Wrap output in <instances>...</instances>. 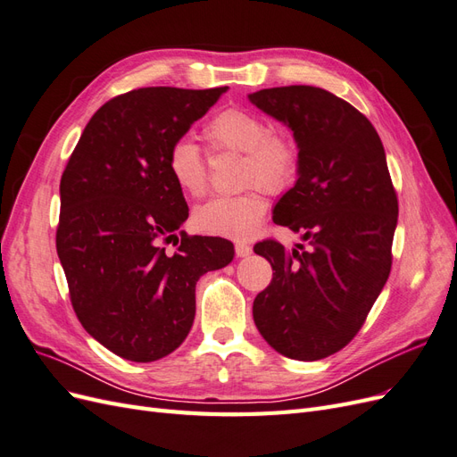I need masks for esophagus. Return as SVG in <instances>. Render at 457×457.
I'll return each instance as SVG.
<instances>
[{
  "label": "esophagus",
  "instance_id": "esophagus-1",
  "mask_svg": "<svg viewBox=\"0 0 457 457\" xmlns=\"http://www.w3.org/2000/svg\"><path fill=\"white\" fill-rule=\"evenodd\" d=\"M234 250H237L238 257L252 255V245L247 244V242H237V244H234Z\"/></svg>",
  "mask_w": 457,
  "mask_h": 457
}]
</instances>
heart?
I'll return each mask as SVG.
<instances>
[{
  "mask_svg": "<svg viewBox=\"0 0 457 457\" xmlns=\"http://www.w3.org/2000/svg\"><path fill=\"white\" fill-rule=\"evenodd\" d=\"M204 137L213 152H242L240 195L217 196L195 212V227L215 237L245 238L267 212L265 188L280 195L299 175V145L292 135L269 131L267 120L245 108H227L205 123ZM168 171L185 195L200 198L210 187L207 160L196 143L177 139L168 152Z\"/></svg>",
  "mask_w": 457,
  "mask_h": 457,
  "instance_id": "b5f03b06",
  "label": "heart"
}]
</instances>
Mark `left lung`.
<instances>
[{"label": "left lung", "instance_id": "obj_1", "mask_svg": "<svg viewBox=\"0 0 457 457\" xmlns=\"http://www.w3.org/2000/svg\"><path fill=\"white\" fill-rule=\"evenodd\" d=\"M250 101L299 145V177L274 223L305 232V250L272 238L255 253L272 267L253 301L259 334L294 361H320L361 331L389 278L398 200L376 128L347 101L312 86L261 89Z\"/></svg>", "mask_w": 457, "mask_h": 457}]
</instances>
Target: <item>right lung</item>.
Returning <instances> with one entry per match:
<instances>
[{"label":"right lung","instance_id":"add662e5","mask_svg":"<svg viewBox=\"0 0 457 457\" xmlns=\"http://www.w3.org/2000/svg\"><path fill=\"white\" fill-rule=\"evenodd\" d=\"M228 87H141L104 103L61 177L57 253L74 312L103 347L154 362L185 341L196 282L227 267L225 238L176 230L188 217L168 152ZM174 240L176 252L164 244Z\"/></svg>","mask_w":457,"mask_h":457}]
</instances>
